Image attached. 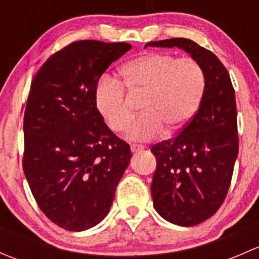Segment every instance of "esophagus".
Returning <instances> with one entry per match:
<instances>
[{"label":"esophagus","instance_id":"esophagus-1","mask_svg":"<svg viewBox=\"0 0 259 259\" xmlns=\"http://www.w3.org/2000/svg\"><path fill=\"white\" fill-rule=\"evenodd\" d=\"M144 148V146H142V145H138V144H132L130 145V150L132 151H137V150H140V149H143Z\"/></svg>","mask_w":259,"mask_h":259}]
</instances>
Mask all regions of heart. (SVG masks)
<instances>
[{
	"mask_svg": "<svg viewBox=\"0 0 259 259\" xmlns=\"http://www.w3.org/2000/svg\"><path fill=\"white\" fill-rule=\"evenodd\" d=\"M122 85L103 77L94 94L95 106L115 133H122L133 119L129 98L144 95L142 115L127 130V139L146 142L184 129L197 114L205 91V76L199 62L168 52L142 55L121 67Z\"/></svg>",
	"mask_w": 259,
	"mask_h": 259,
	"instance_id": "heart-1",
	"label": "heart"
}]
</instances>
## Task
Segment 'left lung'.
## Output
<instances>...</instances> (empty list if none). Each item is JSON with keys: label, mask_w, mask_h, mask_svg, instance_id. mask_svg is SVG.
Segmentation results:
<instances>
[{"label": "left lung", "mask_w": 259, "mask_h": 259, "mask_svg": "<svg viewBox=\"0 0 259 259\" xmlns=\"http://www.w3.org/2000/svg\"><path fill=\"white\" fill-rule=\"evenodd\" d=\"M148 46L184 50L204 71V96L192 121L176 138L151 146L154 208L170 223L197 226L215 214L231 185L238 155L234 89L221 60L194 41L169 38Z\"/></svg>", "instance_id": "1"}]
</instances>
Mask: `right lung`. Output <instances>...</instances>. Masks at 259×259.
Returning <instances> with one entry per match:
<instances>
[{
    "label": "right lung",
    "mask_w": 259,
    "mask_h": 259,
    "mask_svg": "<svg viewBox=\"0 0 259 259\" xmlns=\"http://www.w3.org/2000/svg\"><path fill=\"white\" fill-rule=\"evenodd\" d=\"M130 49L76 41L50 56L31 82L23 173L40 209L66 231H86L108 215L129 165L130 146L104 122L94 94L105 70Z\"/></svg>",
    "instance_id": "right-lung-1"
}]
</instances>
